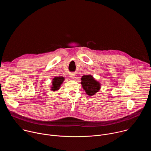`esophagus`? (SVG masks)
<instances>
[{"label":"esophagus","instance_id":"34e87169","mask_svg":"<svg viewBox=\"0 0 151 151\" xmlns=\"http://www.w3.org/2000/svg\"><path fill=\"white\" fill-rule=\"evenodd\" d=\"M70 77L72 79H73V80H75L76 78V75H75V73H70Z\"/></svg>","mask_w":151,"mask_h":151}]
</instances>
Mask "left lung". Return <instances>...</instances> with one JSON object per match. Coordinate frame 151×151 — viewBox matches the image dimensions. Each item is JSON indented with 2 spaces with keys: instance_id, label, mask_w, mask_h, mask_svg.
Wrapping results in <instances>:
<instances>
[{
  "instance_id": "1",
  "label": "left lung",
  "mask_w": 151,
  "mask_h": 151,
  "mask_svg": "<svg viewBox=\"0 0 151 151\" xmlns=\"http://www.w3.org/2000/svg\"><path fill=\"white\" fill-rule=\"evenodd\" d=\"M81 84L85 93L92 96L100 90L101 84L92 75H83L81 78Z\"/></svg>"
}]
</instances>
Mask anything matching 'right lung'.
<instances>
[{"mask_svg":"<svg viewBox=\"0 0 151 151\" xmlns=\"http://www.w3.org/2000/svg\"><path fill=\"white\" fill-rule=\"evenodd\" d=\"M63 76H55L52 80V85L51 90L52 91H57L60 88V87L64 81Z\"/></svg>","mask_w":151,"mask_h":151,"instance_id":"add662e5","label":"right lung"}]
</instances>
